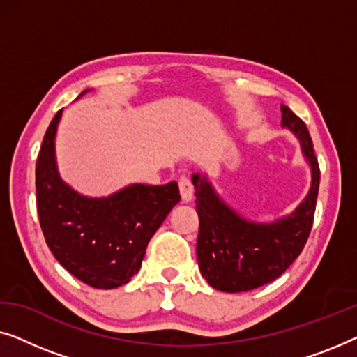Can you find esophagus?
I'll return each mask as SVG.
<instances>
[{"mask_svg":"<svg viewBox=\"0 0 357 357\" xmlns=\"http://www.w3.org/2000/svg\"><path fill=\"white\" fill-rule=\"evenodd\" d=\"M178 190H180V195H182L183 203L192 202L193 187H192V182H190V178L185 177V175H182V177L178 178Z\"/></svg>","mask_w":357,"mask_h":357,"instance_id":"esophagus-1","label":"esophagus"}]
</instances>
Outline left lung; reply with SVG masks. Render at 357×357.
Listing matches in <instances>:
<instances>
[{"label":"left lung","instance_id":"1","mask_svg":"<svg viewBox=\"0 0 357 357\" xmlns=\"http://www.w3.org/2000/svg\"><path fill=\"white\" fill-rule=\"evenodd\" d=\"M282 126L294 131L312 169L310 192L291 216L271 224L250 222L226 206L208 182L195 174V203L199 218L197 258L199 271L214 289L252 291L280 278L304 250L319 195L320 167L304 121L281 107Z\"/></svg>","mask_w":357,"mask_h":357}]
</instances>
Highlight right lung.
I'll list each match as a JSON object with an SVG mask.
<instances>
[{
    "mask_svg": "<svg viewBox=\"0 0 357 357\" xmlns=\"http://www.w3.org/2000/svg\"><path fill=\"white\" fill-rule=\"evenodd\" d=\"M61 110L43 136L36 165L37 213L45 242L63 268L97 289L126 284L146 247L175 204V182L130 185L109 198H86L60 178L55 133Z\"/></svg>",
    "mask_w": 357,
    "mask_h": 357,
    "instance_id": "right-lung-1",
    "label": "right lung"
}]
</instances>
